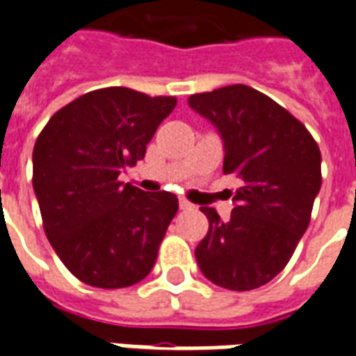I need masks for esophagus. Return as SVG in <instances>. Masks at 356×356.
<instances>
[{
	"instance_id": "esophagus-1",
	"label": "esophagus",
	"mask_w": 356,
	"mask_h": 356,
	"mask_svg": "<svg viewBox=\"0 0 356 356\" xmlns=\"http://www.w3.org/2000/svg\"><path fill=\"white\" fill-rule=\"evenodd\" d=\"M180 209L182 211H190V209H193V205H191L188 199H180Z\"/></svg>"
}]
</instances>
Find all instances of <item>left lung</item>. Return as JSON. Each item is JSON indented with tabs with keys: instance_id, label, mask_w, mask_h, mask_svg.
<instances>
[{
	"instance_id": "1",
	"label": "left lung",
	"mask_w": 356,
	"mask_h": 356,
	"mask_svg": "<svg viewBox=\"0 0 356 356\" xmlns=\"http://www.w3.org/2000/svg\"><path fill=\"white\" fill-rule=\"evenodd\" d=\"M188 103L220 134L224 174L243 182L228 220L201 207L209 232L195 247L199 268L232 291L264 286L286 268L311 222L322 186L318 145L291 113L249 86L195 93Z\"/></svg>"
}]
</instances>
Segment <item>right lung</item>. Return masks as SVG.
<instances>
[{"label": "right lung", "mask_w": 356, "mask_h": 356, "mask_svg": "<svg viewBox=\"0 0 356 356\" xmlns=\"http://www.w3.org/2000/svg\"><path fill=\"white\" fill-rule=\"evenodd\" d=\"M176 97L103 88L59 109L32 153V186L45 236L80 282L118 289L142 282L178 211L168 191L118 180L145 157Z\"/></svg>", "instance_id": "right-lung-1"}]
</instances>
